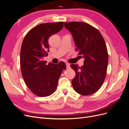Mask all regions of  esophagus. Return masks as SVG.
Masks as SVG:
<instances>
[{"instance_id": "1", "label": "esophagus", "mask_w": 129, "mask_h": 129, "mask_svg": "<svg viewBox=\"0 0 129 129\" xmlns=\"http://www.w3.org/2000/svg\"><path fill=\"white\" fill-rule=\"evenodd\" d=\"M66 66H67V68L70 67V64L68 63V62H66Z\"/></svg>"}]
</instances>
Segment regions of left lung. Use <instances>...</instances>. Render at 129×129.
<instances>
[{
    "label": "left lung",
    "mask_w": 129,
    "mask_h": 129,
    "mask_svg": "<svg viewBox=\"0 0 129 129\" xmlns=\"http://www.w3.org/2000/svg\"><path fill=\"white\" fill-rule=\"evenodd\" d=\"M64 27L72 34L75 50L84 58L81 67L71 65L76 73L72 81L73 89L82 95L93 94L106 77L108 53L104 38L98 29L85 22H64Z\"/></svg>",
    "instance_id": "obj_1"
}]
</instances>
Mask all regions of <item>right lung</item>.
I'll use <instances>...</instances> for the list:
<instances>
[{"label":"right lung","instance_id":"1","mask_svg":"<svg viewBox=\"0 0 129 129\" xmlns=\"http://www.w3.org/2000/svg\"><path fill=\"white\" fill-rule=\"evenodd\" d=\"M63 27V22L39 24L31 29L23 40L20 58L22 76L29 89L38 96L52 95L62 71L66 69L63 61L47 65L44 60L49 51V38Z\"/></svg>","mask_w":129,"mask_h":129}]
</instances>
